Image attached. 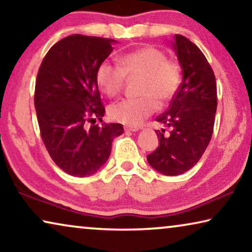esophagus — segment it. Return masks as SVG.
Instances as JSON below:
<instances>
[{"mask_svg":"<svg viewBox=\"0 0 252 252\" xmlns=\"http://www.w3.org/2000/svg\"><path fill=\"white\" fill-rule=\"evenodd\" d=\"M138 130H139V127L138 126H125V131H126V132H134V131H138Z\"/></svg>","mask_w":252,"mask_h":252,"instance_id":"esophagus-1","label":"esophagus"}]
</instances>
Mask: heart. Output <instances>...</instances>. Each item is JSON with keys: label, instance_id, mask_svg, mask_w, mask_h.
<instances>
[{"label": "heart", "instance_id": "heart-1", "mask_svg": "<svg viewBox=\"0 0 252 252\" xmlns=\"http://www.w3.org/2000/svg\"><path fill=\"white\" fill-rule=\"evenodd\" d=\"M140 76L139 97L122 99L109 106L108 114L116 122L139 125L153 114L157 100L165 104L175 97L182 82V70L160 49L146 45L123 55L119 66L102 62L95 72V82L107 97H115L125 86L126 77Z\"/></svg>", "mask_w": 252, "mask_h": 252}]
</instances>
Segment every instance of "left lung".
I'll use <instances>...</instances> for the list:
<instances>
[{
	"label": "left lung",
	"mask_w": 252,
	"mask_h": 252,
	"mask_svg": "<svg viewBox=\"0 0 252 252\" xmlns=\"http://www.w3.org/2000/svg\"><path fill=\"white\" fill-rule=\"evenodd\" d=\"M172 47L183 82L169 108L155 119L170 127L169 133L157 130L158 147L147 155L148 163L165 176L182 175L198 162L211 140L217 109L215 73L203 52L179 34Z\"/></svg>",
	"instance_id": "1"
}]
</instances>
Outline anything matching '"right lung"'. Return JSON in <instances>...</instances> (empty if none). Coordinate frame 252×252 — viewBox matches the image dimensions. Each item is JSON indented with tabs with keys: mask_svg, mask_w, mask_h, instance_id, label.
<instances>
[{
	"mask_svg": "<svg viewBox=\"0 0 252 252\" xmlns=\"http://www.w3.org/2000/svg\"><path fill=\"white\" fill-rule=\"evenodd\" d=\"M112 38L69 35L52 45L42 60L34 104L49 155L75 177L94 173L108 160L112 141L123 133L120 123L88 126L105 114L95 72L113 51Z\"/></svg>",
	"mask_w": 252,
	"mask_h": 252,
	"instance_id": "obj_1",
	"label": "right lung"
}]
</instances>
